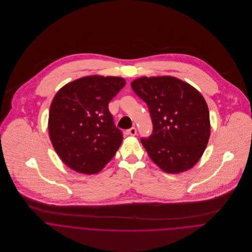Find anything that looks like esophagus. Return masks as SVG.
<instances>
[{
	"mask_svg": "<svg viewBox=\"0 0 252 252\" xmlns=\"http://www.w3.org/2000/svg\"><path fill=\"white\" fill-rule=\"evenodd\" d=\"M126 134H127V135H130V136H135V135L137 134V129H136L135 127H132L131 129H129V130L126 131Z\"/></svg>",
	"mask_w": 252,
	"mask_h": 252,
	"instance_id": "1",
	"label": "esophagus"
}]
</instances>
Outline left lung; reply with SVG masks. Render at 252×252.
<instances>
[{"label":"left lung","instance_id":"8db88e82","mask_svg":"<svg viewBox=\"0 0 252 252\" xmlns=\"http://www.w3.org/2000/svg\"><path fill=\"white\" fill-rule=\"evenodd\" d=\"M131 86L151 116L152 134L141 139L150 159L169 174L191 169L211 136L210 112L202 94L174 76H144Z\"/></svg>","mask_w":252,"mask_h":252}]
</instances>
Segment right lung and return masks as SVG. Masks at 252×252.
I'll use <instances>...</instances> for the list:
<instances>
[{"mask_svg":"<svg viewBox=\"0 0 252 252\" xmlns=\"http://www.w3.org/2000/svg\"><path fill=\"white\" fill-rule=\"evenodd\" d=\"M118 76L89 75L63 86L52 100L48 131L61 160L73 171L97 174L123 140L108 103L125 86Z\"/></svg>","mask_w":252,"mask_h":252,"instance_id":"add662e5","label":"right lung"}]
</instances>
